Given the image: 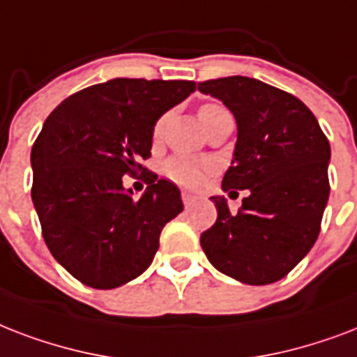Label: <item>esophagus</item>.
Wrapping results in <instances>:
<instances>
[{"label":"esophagus","instance_id":"1","mask_svg":"<svg viewBox=\"0 0 357 357\" xmlns=\"http://www.w3.org/2000/svg\"><path fill=\"white\" fill-rule=\"evenodd\" d=\"M197 195H193V193H190V192H182V203H184V206H192L193 203H195V201H197Z\"/></svg>","mask_w":357,"mask_h":357}]
</instances>
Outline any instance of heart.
<instances>
[{
	"label": "heart",
	"mask_w": 357,
	"mask_h": 357,
	"mask_svg": "<svg viewBox=\"0 0 357 357\" xmlns=\"http://www.w3.org/2000/svg\"><path fill=\"white\" fill-rule=\"evenodd\" d=\"M220 107L222 106H216V104H204L199 109V117L214 112V109H220ZM162 130H164V119H160L158 123L154 124V139H158L160 135H162ZM210 171H212L210 162L193 158V156H186V154H175V156H171L164 164L165 175L169 176L173 182H176V184H182V186H199Z\"/></svg>",
	"instance_id": "1"
}]
</instances>
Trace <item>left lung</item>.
Segmentation results:
<instances>
[{
    "instance_id": "obj_1",
    "label": "left lung",
    "mask_w": 357,
    "mask_h": 357,
    "mask_svg": "<svg viewBox=\"0 0 357 357\" xmlns=\"http://www.w3.org/2000/svg\"><path fill=\"white\" fill-rule=\"evenodd\" d=\"M199 91L222 100L238 126L222 188L250 190L236 214L225 197H210L218 220L201 234V248L236 281H279L319 238L330 195L328 137L302 100L255 78L208 79Z\"/></svg>"
}]
</instances>
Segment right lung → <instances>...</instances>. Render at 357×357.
Masks as SVG:
<instances>
[{
  "instance_id": "1",
  "label": "right lung",
  "mask_w": 357,
  "mask_h": 357,
  "mask_svg": "<svg viewBox=\"0 0 357 357\" xmlns=\"http://www.w3.org/2000/svg\"><path fill=\"white\" fill-rule=\"evenodd\" d=\"M195 89L186 79L115 78L74 93L46 119L31 151V199L50 253L87 287L141 275L184 208L173 182L149 171L134 199L123 175L147 171L139 162L151 156L154 124Z\"/></svg>"
}]
</instances>
